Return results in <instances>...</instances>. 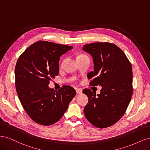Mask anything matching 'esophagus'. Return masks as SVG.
<instances>
[{
	"mask_svg": "<svg viewBox=\"0 0 150 150\" xmlns=\"http://www.w3.org/2000/svg\"><path fill=\"white\" fill-rule=\"evenodd\" d=\"M83 93V91L81 89H76V93L78 94H82Z\"/></svg>",
	"mask_w": 150,
	"mask_h": 150,
	"instance_id": "1",
	"label": "esophagus"
}]
</instances>
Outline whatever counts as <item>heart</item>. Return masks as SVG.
Segmentation results:
<instances>
[{"label": "heart", "mask_w": 150, "mask_h": 150, "mask_svg": "<svg viewBox=\"0 0 150 150\" xmlns=\"http://www.w3.org/2000/svg\"><path fill=\"white\" fill-rule=\"evenodd\" d=\"M83 55H84V54H81V55H79L78 56H83ZM62 63H63V62H62Z\"/></svg>", "instance_id": "b5f03b06"}]
</instances>
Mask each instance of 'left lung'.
Here are the masks:
<instances>
[{
	"label": "left lung",
	"mask_w": 150,
	"mask_h": 150,
	"mask_svg": "<svg viewBox=\"0 0 150 150\" xmlns=\"http://www.w3.org/2000/svg\"><path fill=\"white\" fill-rule=\"evenodd\" d=\"M83 50L92 56L94 71L88 74L91 86H101V93L84 89L88 97L84 109L89 122L98 128L110 127L124 115L133 94L132 66L124 52L110 42L86 44Z\"/></svg>",
	"instance_id": "8db88e82"
}]
</instances>
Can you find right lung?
Returning <instances> with one entry per match:
<instances>
[{"label":"right lung","mask_w":150,"mask_h":150,"mask_svg":"<svg viewBox=\"0 0 150 150\" xmlns=\"http://www.w3.org/2000/svg\"><path fill=\"white\" fill-rule=\"evenodd\" d=\"M72 46L40 41L32 44L22 53L15 67L16 88L24 110L37 123L49 126L64 115L76 96L70 86L54 91L50 81L59 74V61Z\"/></svg>","instance_id":"right-lung-1"}]
</instances>
